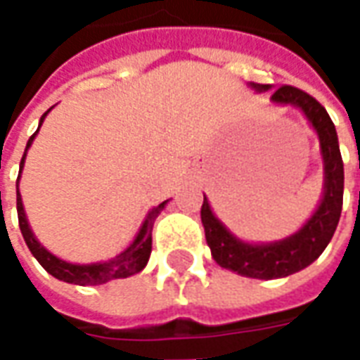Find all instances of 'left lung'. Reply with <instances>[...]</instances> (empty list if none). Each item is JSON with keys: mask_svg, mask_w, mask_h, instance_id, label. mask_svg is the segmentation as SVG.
Returning a JSON list of instances; mask_svg holds the SVG:
<instances>
[{"mask_svg": "<svg viewBox=\"0 0 360 360\" xmlns=\"http://www.w3.org/2000/svg\"><path fill=\"white\" fill-rule=\"evenodd\" d=\"M249 86L255 92L271 90L270 84H257V82H249ZM270 102L276 105H291L301 111L302 117L309 121L320 142L324 183H322V196L314 212L310 214V218L289 237L270 243L239 239L214 214L210 200L204 196L200 218H202L206 243L212 250V258L226 270L255 279L287 278L312 264L324 252L328 243L332 241L343 206V160H341L338 133L328 111L312 96L295 86H281L274 90Z\"/></svg>", "mask_w": 360, "mask_h": 360, "instance_id": "1", "label": "left lung"}]
</instances>
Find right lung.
<instances>
[{
    "label": "right lung",
    "mask_w": 360,
    "mask_h": 360,
    "mask_svg": "<svg viewBox=\"0 0 360 360\" xmlns=\"http://www.w3.org/2000/svg\"><path fill=\"white\" fill-rule=\"evenodd\" d=\"M53 110L51 105L50 110L44 113L40 117V123H38V129L36 133L28 139L27 148H25V154H22V160H20L19 167V177H17V214H19V227L20 233L25 237V243L27 247L32 252V257L40 262L44 270L48 271L50 276H53L59 281H65V283H75V285H100V283H108L111 279H121V278H131L134 274H139L146 268L148 264L150 252H152V227H154V221H156L158 214L164 210L169 200H164L162 204L154 206L152 210L146 214V218L142 221V226L139 227V231L134 235V239L129 243V247L125 250H121L119 255H115L110 260H102V262H90V264H77V262H67L63 258L56 257L53 252L44 247L42 243L36 239L32 227L28 224L27 212H25V206H22V196L19 193V181L20 173H22V167H25V160H27L28 148L32 146L36 134L42 127L46 115Z\"/></svg>",
    "instance_id": "right-lung-1"
}]
</instances>
